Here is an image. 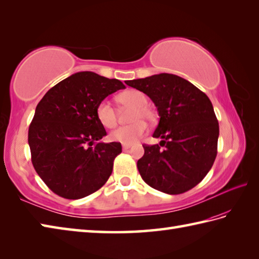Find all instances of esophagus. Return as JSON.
Wrapping results in <instances>:
<instances>
[{"instance_id": "obj_1", "label": "esophagus", "mask_w": 259, "mask_h": 259, "mask_svg": "<svg viewBox=\"0 0 259 259\" xmlns=\"http://www.w3.org/2000/svg\"><path fill=\"white\" fill-rule=\"evenodd\" d=\"M131 147V145H128V144H123V149L124 151H126V149H128Z\"/></svg>"}]
</instances>
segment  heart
Returning a JSON list of instances; mask_svg holds the SVG:
<instances>
[{
	"instance_id": "obj_1",
	"label": "heart",
	"mask_w": 259,
	"mask_h": 259,
	"mask_svg": "<svg viewBox=\"0 0 259 259\" xmlns=\"http://www.w3.org/2000/svg\"><path fill=\"white\" fill-rule=\"evenodd\" d=\"M117 101L124 106L134 108L131 117V120L134 123L125 126H118L117 128H115L110 133V140L113 142L122 143V144L132 145L145 135L147 125L143 119L153 120L154 113L147 106V96L141 91H125L117 96ZM95 114L97 120L104 127L111 128L116 124V112H115V108L107 100H103L97 104Z\"/></svg>"
}]
</instances>
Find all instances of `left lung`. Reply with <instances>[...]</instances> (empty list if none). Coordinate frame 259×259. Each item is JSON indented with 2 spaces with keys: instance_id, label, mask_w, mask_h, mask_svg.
<instances>
[{
  "instance_id": "8db88e82",
  "label": "left lung",
  "mask_w": 259,
  "mask_h": 259,
  "mask_svg": "<svg viewBox=\"0 0 259 259\" xmlns=\"http://www.w3.org/2000/svg\"><path fill=\"white\" fill-rule=\"evenodd\" d=\"M125 83L145 93L159 115L153 137L162 141L143 145L144 156L137 162L142 178L166 194L192 189L207 175L217 155L220 126L208 96L174 74Z\"/></svg>"
}]
</instances>
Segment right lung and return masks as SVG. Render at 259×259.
<instances>
[{"mask_svg":"<svg viewBox=\"0 0 259 259\" xmlns=\"http://www.w3.org/2000/svg\"><path fill=\"white\" fill-rule=\"evenodd\" d=\"M125 85L93 72H78L43 96L28 127L32 164L52 192L79 199L104 185L120 143L99 142L106 131L96 118L97 104Z\"/></svg>","mask_w":259,"mask_h":259,"instance_id":"obj_1","label":"right lung"}]
</instances>
